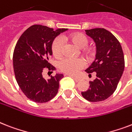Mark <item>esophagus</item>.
<instances>
[{
  "mask_svg": "<svg viewBox=\"0 0 132 132\" xmlns=\"http://www.w3.org/2000/svg\"><path fill=\"white\" fill-rule=\"evenodd\" d=\"M68 76H70V77L72 78V79L75 80V81H76V82H78V81H79L80 80H81V79L79 78V77H74V76H72V75H68Z\"/></svg>",
  "mask_w": 132,
  "mask_h": 132,
  "instance_id": "1",
  "label": "esophagus"
}]
</instances>
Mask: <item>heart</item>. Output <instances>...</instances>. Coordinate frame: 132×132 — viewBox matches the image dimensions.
<instances>
[{"instance_id":"1","label":"heart","mask_w":132,"mask_h":132,"mask_svg":"<svg viewBox=\"0 0 132 132\" xmlns=\"http://www.w3.org/2000/svg\"><path fill=\"white\" fill-rule=\"evenodd\" d=\"M64 39H67L75 44L80 48H83L87 45L89 43L88 38L82 33H75L68 37L64 36ZM64 41L62 36H58L54 39L51 45V50L54 57L60 58L64 54ZM87 56H92L93 52L90 49L87 48L83 51ZM85 66V62L83 59L65 58L59 64V68L62 72L69 75H75L78 73Z\"/></svg>"}]
</instances>
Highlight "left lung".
Returning a JSON list of instances; mask_svg holds the SVG:
<instances>
[{
	"instance_id": "obj_1",
	"label": "left lung",
	"mask_w": 132,
	"mask_h": 132,
	"mask_svg": "<svg viewBox=\"0 0 132 132\" xmlns=\"http://www.w3.org/2000/svg\"><path fill=\"white\" fill-rule=\"evenodd\" d=\"M94 39L96 45V59L85 70L89 73L96 72V78L89 81V88L81 92L89 102H100L107 99L116 90L125 68L124 55L121 44L112 33L104 28L85 30Z\"/></svg>"
}]
</instances>
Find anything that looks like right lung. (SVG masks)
Masks as SVG:
<instances>
[{"instance_id": "right-lung-1", "label": "right lung", "mask_w": 132, "mask_h": 132, "mask_svg": "<svg viewBox=\"0 0 132 132\" xmlns=\"http://www.w3.org/2000/svg\"><path fill=\"white\" fill-rule=\"evenodd\" d=\"M66 30V28L54 30L45 26L33 25L16 43L13 55L14 73L21 91L32 101L47 102L58 92L62 74L45 79L42 73L45 69L51 72L55 70V67L49 63L52 55L51 45L55 37Z\"/></svg>"}]
</instances>
